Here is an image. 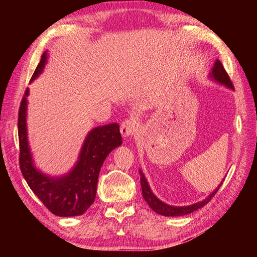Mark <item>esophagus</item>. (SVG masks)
I'll return each instance as SVG.
<instances>
[{"label": "esophagus", "instance_id": "obj_1", "mask_svg": "<svg viewBox=\"0 0 257 257\" xmlns=\"http://www.w3.org/2000/svg\"><path fill=\"white\" fill-rule=\"evenodd\" d=\"M136 128H137V122H136L135 119H125L121 125H120V133H121L123 137H129V136L134 134Z\"/></svg>", "mask_w": 257, "mask_h": 257}]
</instances>
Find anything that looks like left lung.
<instances>
[{"label":"left lung","instance_id":"left-lung-1","mask_svg":"<svg viewBox=\"0 0 257 257\" xmlns=\"http://www.w3.org/2000/svg\"><path fill=\"white\" fill-rule=\"evenodd\" d=\"M210 77L212 79H214L216 83L224 85L230 89H234L232 81H231L230 77H228L227 73L225 72L224 67H223V65L219 61V59H217V61L214 63V66H213L212 72L210 73ZM139 173H140V182H141V189H143L144 199L147 201V203L149 204V206L156 213H158V214H160V215H165V216H181V215H185V214H190V213L201 209V207H203L206 203H209L211 199L215 195L217 191H219L223 181H224V180H223V181L219 184V187L213 191V192L209 196H207L206 199L202 200L200 202H196V203H194V204L187 205V206H174V205H169V204L165 203V202H162L161 200L158 199L157 196L152 193V191L149 187V183H148V181H147V179L145 177V174L143 173V171L140 170Z\"/></svg>","mask_w":257,"mask_h":257}]
</instances>
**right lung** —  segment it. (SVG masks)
Masks as SVG:
<instances>
[{
	"label": "right lung",
	"mask_w": 257,
	"mask_h": 257,
	"mask_svg": "<svg viewBox=\"0 0 257 257\" xmlns=\"http://www.w3.org/2000/svg\"><path fill=\"white\" fill-rule=\"evenodd\" d=\"M47 63V52L42 55L32 80L37 78ZM29 88L25 90L19 110L20 168L33 192L53 214L58 216L81 215L94 203L98 176L107 156L122 144L118 123L99 125L92 130L81 147L77 163L67 174L51 177L42 173L32 159L27 141L26 109Z\"/></svg>",
	"instance_id": "1"
}]
</instances>
